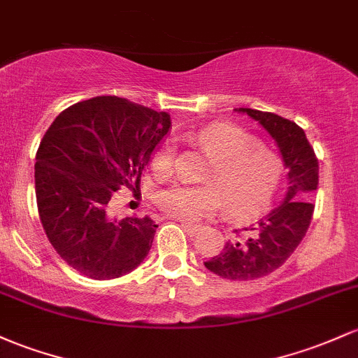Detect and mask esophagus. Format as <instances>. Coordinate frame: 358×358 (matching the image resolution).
<instances>
[{
  "label": "esophagus",
  "instance_id": "34e87169",
  "mask_svg": "<svg viewBox=\"0 0 358 358\" xmlns=\"http://www.w3.org/2000/svg\"><path fill=\"white\" fill-rule=\"evenodd\" d=\"M182 227L185 229L187 234H190V236L197 234V231L200 229L199 226H195V224H190V222H182Z\"/></svg>",
  "mask_w": 358,
  "mask_h": 358
}]
</instances>
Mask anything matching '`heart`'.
<instances>
[{
  "instance_id": "b5f03b06",
  "label": "heart",
  "mask_w": 358,
  "mask_h": 358,
  "mask_svg": "<svg viewBox=\"0 0 358 358\" xmlns=\"http://www.w3.org/2000/svg\"><path fill=\"white\" fill-rule=\"evenodd\" d=\"M194 143L210 164L203 180L211 185H171L158 194V206L173 219L199 222L219 212L226 202L233 217H248L270 202L282 178L284 164L270 148L233 124H212L194 136ZM176 148L164 141L152 156L159 178L175 170Z\"/></svg>"
}]
</instances>
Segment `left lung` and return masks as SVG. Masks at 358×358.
Instances as JSON below:
<instances>
[{
  "label": "left lung",
  "mask_w": 358,
  "mask_h": 358,
  "mask_svg": "<svg viewBox=\"0 0 358 358\" xmlns=\"http://www.w3.org/2000/svg\"><path fill=\"white\" fill-rule=\"evenodd\" d=\"M246 113L273 137L289 173L284 200L258 224L238 233L222 251L203 262L207 270L227 280H255L284 265L306 236L314 212L311 199L320 180V164L304 131L296 122L270 112L234 108Z\"/></svg>",
  "instance_id": "left-lung-1"
}]
</instances>
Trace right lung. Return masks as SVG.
Segmentation results:
<instances>
[{
  "label": "right lung",
  "mask_w": 358,
  "mask_h": 358,
  "mask_svg": "<svg viewBox=\"0 0 358 358\" xmlns=\"http://www.w3.org/2000/svg\"><path fill=\"white\" fill-rule=\"evenodd\" d=\"M170 125L166 112L96 96L71 105L47 129L35 156L38 215L50 245L74 270L110 280L148 257L155 221H117L107 207L120 187H139Z\"/></svg>",
  "instance_id": "right-lung-1"
}]
</instances>
